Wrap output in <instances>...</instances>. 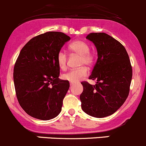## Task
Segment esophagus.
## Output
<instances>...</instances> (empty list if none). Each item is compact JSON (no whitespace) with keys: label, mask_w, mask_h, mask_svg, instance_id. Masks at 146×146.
I'll list each match as a JSON object with an SVG mask.
<instances>
[{"label":"esophagus","mask_w":146,"mask_h":146,"mask_svg":"<svg viewBox=\"0 0 146 146\" xmlns=\"http://www.w3.org/2000/svg\"><path fill=\"white\" fill-rule=\"evenodd\" d=\"M70 85H72V84H74V82H70Z\"/></svg>","instance_id":"34e87169"}]
</instances>
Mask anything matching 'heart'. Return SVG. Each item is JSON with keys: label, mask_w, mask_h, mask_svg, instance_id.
<instances>
[{"label": "heart", "mask_w": 146, "mask_h": 146, "mask_svg": "<svg viewBox=\"0 0 146 146\" xmlns=\"http://www.w3.org/2000/svg\"><path fill=\"white\" fill-rule=\"evenodd\" d=\"M69 49L72 53L79 55L78 64L82 67L72 69L67 72L63 74L62 77L64 80L70 82H76L81 80L88 74L86 67L82 65L90 67L94 64L95 55L90 51V46L83 40H76L70 43ZM57 63L61 70H65L67 65V55L62 50H60L57 54Z\"/></svg>", "instance_id": "heart-1"}]
</instances>
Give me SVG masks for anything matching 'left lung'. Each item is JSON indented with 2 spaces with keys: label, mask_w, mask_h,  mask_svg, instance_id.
Here are the masks:
<instances>
[{
  "label": "left lung",
  "mask_w": 146,
  "mask_h": 146,
  "mask_svg": "<svg viewBox=\"0 0 146 146\" xmlns=\"http://www.w3.org/2000/svg\"><path fill=\"white\" fill-rule=\"evenodd\" d=\"M86 38L95 44L98 60L89 79L95 85L82 82L80 95L82 110L95 117L115 113L128 97L132 78V67L125 48L106 33H90Z\"/></svg>",
  "instance_id": "8db88e82"
}]
</instances>
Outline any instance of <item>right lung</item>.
<instances>
[{
  "instance_id": "right-lung-1",
  "label": "right lung",
  "mask_w": 146,
  "mask_h": 146,
  "mask_svg": "<svg viewBox=\"0 0 146 146\" xmlns=\"http://www.w3.org/2000/svg\"><path fill=\"white\" fill-rule=\"evenodd\" d=\"M70 39L62 32L48 31L29 40L19 52L13 72L16 96L32 117L48 120L61 112L70 83L58 78L56 58Z\"/></svg>"
}]
</instances>
